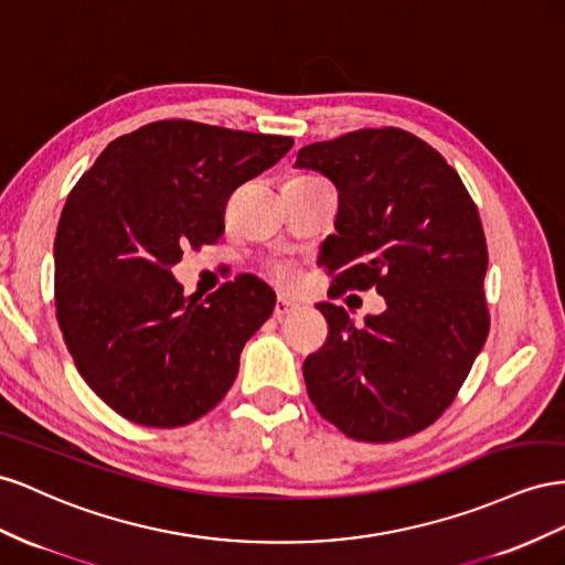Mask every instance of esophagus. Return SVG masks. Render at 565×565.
<instances>
[{
	"label": "esophagus",
	"mask_w": 565,
	"mask_h": 565,
	"mask_svg": "<svg viewBox=\"0 0 565 565\" xmlns=\"http://www.w3.org/2000/svg\"><path fill=\"white\" fill-rule=\"evenodd\" d=\"M296 310H298V305H296V302L286 300V298H279V300H277V305H274V317H277V319H284V317H288V315L296 312Z\"/></svg>",
	"instance_id": "obj_1"
}]
</instances>
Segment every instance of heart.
Segmentation results:
<instances>
[{
    "label": "heart",
    "instance_id": "obj_1",
    "mask_svg": "<svg viewBox=\"0 0 565 565\" xmlns=\"http://www.w3.org/2000/svg\"><path fill=\"white\" fill-rule=\"evenodd\" d=\"M274 279H277V284H279L281 288L296 286V281H298L296 267H294L291 263H277V265H274Z\"/></svg>",
    "mask_w": 565,
    "mask_h": 565
}]
</instances>
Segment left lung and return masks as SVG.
Wrapping results in <instances>:
<instances>
[{
    "label": "left lung",
    "mask_w": 565,
    "mask_h": 565,
    "mask_svg": "<svg viewBox=\"0 0 565 565\" xmlns=\"http://www.w3.org/2000/svg\"><path fill=\"white\" fill-rule=\"evenodd\" d=\"M296 166L338 189L329 294L385 298L360 329L343 308L317 305L329 335L302 364L308 395L352 440L409 438L452 405L490 331L478 207L457 170L399 127L310 143Z\"/></svg>",
    "instance_id": "1"
}]
</instances>
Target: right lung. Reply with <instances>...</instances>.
I'll use <instances>...</instances> for the list:
<instances>
[{
    "label": "right lung",
    "instance_id": "1",
    "mask_svg": "<svg viewBox=\"0 0 565 565\" xmlns=\"http://www.w3.org/2000/svg\"><path fill=\"white\" fill-rule=\"evenodd\" d=\"M291 147L281 135L158 120L113 139L68 193L56 319L79 376L127 422L180 428L232 388L277 296L241 274L205 300L184 298L170 267L184 248L215 244L236 186Z\"/></svg>",
    "mask_w": 565,
    "mask_h": 565
}]
</instances>
